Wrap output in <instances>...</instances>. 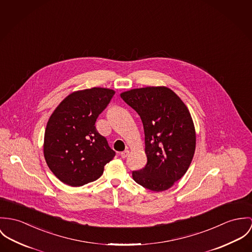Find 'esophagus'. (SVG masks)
Wrapping results in <instances>:
<instances>
[{
  "label": "esophagus",
  "instance_id": "obj_1",
  "mask_svg": "<svg viewBox=\"0 0 252 252\" xmlns=\"http://www.w3.org/2000/svg\"><path fill=\"white\" fill-rule=\"evenodd\" d=\"M128 153H129V151H128V150H126V151L122 152L120 155H121V157H122L123 158H126L128 156Z\"/></svg>",
  "mask_w": 252,
  "mask_h": 252
}]
</instances>
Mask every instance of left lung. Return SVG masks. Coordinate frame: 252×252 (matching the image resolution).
Listing matches in <instances>:
<instances>
[{"mask_svg":"<svg viewBox=\"0 0 252 252\" xmlns=\"http://www.w3.org/2000/svg\"><path fill=\"white\" fill-rule=\"evenodd\" d=\"M141 118L146 166L133 180L153 191L170 189L188 171L195 152V128L186 104L169 88L146 87L121 94Z\"/></svg>","mask_w":252,"mask_h":252,"instance_id":"8db88e82","label":"left lung"}]
</instances>
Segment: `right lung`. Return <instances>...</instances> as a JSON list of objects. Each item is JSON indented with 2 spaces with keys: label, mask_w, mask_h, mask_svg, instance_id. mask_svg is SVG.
<instances>
[{
  "label": "right lung",
  "mask_w": 252,
  "mask_h": 252,
  "mask_svg": "<svg viewBox=\"0 0 252 252\" xmlns=\"http://www.w3.org/2000/svg\"><path fill=\"white\" fill-rule=\"evenodd\" d=\"M115 92L105 88L77 91L67 95L49 118L44 134L46 163L70 187L97 180L116 153L95 128V122Z\"/></svg>",
  "instance_id": "obj_1"
}]
</instances>
